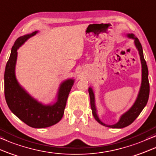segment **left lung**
Listing matches in <instances>:
<instances>
[{
    "label": "left lung",
    "instance_id": "left-lung-1",
    "mask_svg": "<svg viewBox=\"0 0 156 156\" xmlns=\"http://www.w3.org/2000/svg\"><path fill=\"white\" fill-rule=\"evenodd\" d=\"M128 36L129 37V38L134 39L135 45H136L137 49H138V51L139 52L141 64H142V83H141L140 92L138 93V98H137L136 102H135L133 105L130 108L129 111L126 112V113H124L123 115L120 117L119 121H118L117 123L111 126L106 125V124L101 122L98 117L96 113V108H95V105L94 93L93 92L92 88H89L88 89L89 95H90V107L91 110H92L93 115L94 116L95 119L100 124L105 126V127L113 128H123L124 127H126V126L130 125V124L136 119L137 117L140 115L141 111H143V109L144 108L145 106H146L148 101L149 93H150V85H149L148 81V70L146 62L144 59V56H143L142 45H141L138 38L135 37L133 34H128Z\"/></svg>",
    "mask_w": 156,
    "mask_h": 156
}]
</instances>
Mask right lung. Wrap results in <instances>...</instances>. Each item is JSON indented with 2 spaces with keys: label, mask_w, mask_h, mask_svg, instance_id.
Wrapping results in <instances>:
<instances>
[{
  "label": "right lung",
  "mask_w": 156,
  "mask_h": 156,
  "mask_svg": "<svg viewBox=\"0 0 156 156\" xmlns=\"http://www.w3.org/2000/svg\"><path fill=\"white\" fill-rule=\"evenodd\" d=\"M36 33L37 31H35L31 34L20 37L14 43L5 69L4 93L6 103L12 113L30 127L43 128L55 125L61 120L74 80L69 79L64 81L59 88L56 103L48 105L38 103L20 87L15 75L17 50L25 41Z\"/></svg>",
  "instance_id": "1"
}]
</instances>
